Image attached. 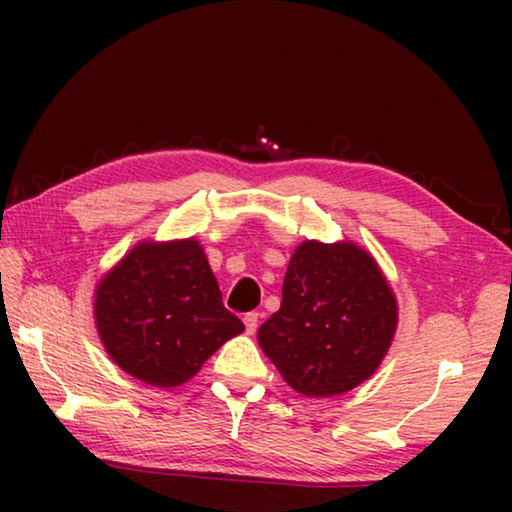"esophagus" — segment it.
<instances>
[{
  "label": "esophagus",
  "mask_w": 512,
  "mask_h": 512,
  "mask_svg": "<svg viewBox=\"0 0 512 512\" xmlns=\"http://www.w3.org/2000/svg\"><path fill=\"white\" fill-rule=\"evenodd\" d=\"M244 325H246V332L248 334L255 332L257 325H259V314H257V311H248V314L244 316Z\"/></svg>",
  "instance_id": "1"
}]
</instances>
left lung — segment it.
Returning a JSON list of instances; mask_svg holds the SVG:
<instances>
[{
	"mask_svg": "<svg viewBox=\"0 0 512 512\" xmlns=\"http://www.w3.org/2000/svg\"><path fill=\"white\" fill-rule=\"evenodd\" d=\"M395 327L397 300L370 253L352 241H305L291 255L282 305L257 341L293 391L332 397L379 368Z\"/></svg>",
	"mask_w": 512,
	"mask_h": 512,
	"instance_id": "1",
	"label": "left lung"
}]
</instances>
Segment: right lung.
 Masks as SVG:
<instances>
[{
  "label": "right lung",
  "mask_w": 512,
  "mask_h": 512,
  "mask_svg": "<svg viewBox=\"0 0 512 512\" xmlns=\"http://www.w3.org/2000/svg\"><path fill=\"white\" fill-rule=\"evenodd\" d=\"M94 320L110 359L158 388L185 384L244 332L196 239L137 244L97 284Z\"/></svg>",
  "instance_id": "1"
}]
</instances>
